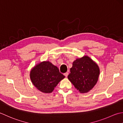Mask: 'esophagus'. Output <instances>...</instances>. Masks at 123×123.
<instances>
[{
	"instance_id": "1",
	"label": "esophagus",
	"mask_w": 123,
	"mask_h": 123,
	"mask_svg": "<svg viewBox=\"0 0 123 123\" xmlns=\"http://www.w3.org/2000/svg\"><path fill=\"white\" fill-rule=\"evenodd\" d=\"M64 75L65 76V77H67V76H68V72L65 73H64Z\"/></svg>"
}]
</instances>
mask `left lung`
Returning <instances> with one entry per match:
<instances>
[{"label":"left lung","mask_w":123,"mask_h":123,"mask_svg":"<svg viewBox=\"0 0 123 123\" xmlns=\"http://www.w3.org/2000/svg\"><path fill=\"white\" fill-rule=\"evenodd\" d=\"M70 72L68 79L80 93H86L93 89L100 74L98 65L87 56L75 60Z\"/></svg>","instance_id":"1"}]
</instances>
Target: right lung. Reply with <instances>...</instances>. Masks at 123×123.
<instances>
[{"mask_svg":"<svg viewBox=\"0 0 123 123\" xmlns=\"http://www.w3.org/2000/svg\"><path fill=\"white\" fill-rule=\"evenodd\" d=\"M30 76L34 86L45 93H51L59 82L65 78L58 67L49 61L36 64L30 71Z\"/></svg>","mask_w":123,"mask_h":123,"instance_id":"add662e5","label":"right lung"}]
</instances>
